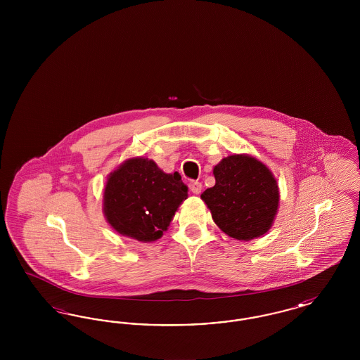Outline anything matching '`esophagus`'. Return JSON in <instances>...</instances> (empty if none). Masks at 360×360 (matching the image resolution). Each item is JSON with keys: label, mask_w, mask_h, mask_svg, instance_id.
Masks as SVG:
<instances>
[{"label": "esophagus", "mask_w": 360, "mask_h": 360, "mask_svg": "<svg viewBox=\"0 0 360 360\" xmlns=\"http://www.w3.org/2000/svg\"><path fill=\"white\" fill-rule=\"evenodd\" d=\"M188 188H190V191H191L193 194H200L201 190H202V185H201V182H198V181H193V182L188 184Z\"/></svg>", "instance_id": "34e87169"}]
</instances>
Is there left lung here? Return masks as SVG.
<instances>
[{"mask_svg": "<svg viewBox=\"0 0 360 360\" xmlns=\"http://www.w3.org/2000/svg\"><path fill=\"white\" fill-rule=\"evenodd\" d=\"M216 184L201 194L213 221L236 240L263 236L273 226L279 206L274 174L255 156L233 154L213 167Z\"/></svg>", "mask_w": 360, "mask_h": 360, "instance_id": "obj_1", "label": "left lung"}]
</instances>
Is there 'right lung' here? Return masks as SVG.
Listing matches in <instances>:
<instances>
[{"label":"right lung","mask_w":360,"mask_h":360,"mask_svg":"<svg viewBox=\"0 0 360 360\" xmlns=\"http://www.w3.org/2000/svg\"><path fill=\"white\" fill-rule=\"evenodd\" d=\"M186 198L179 172L166 174L148 158H129L108 175L103 216L122 236L151 243L163 236Z\"/></svg>","instance_id":"obj_1"}]
</instances>
